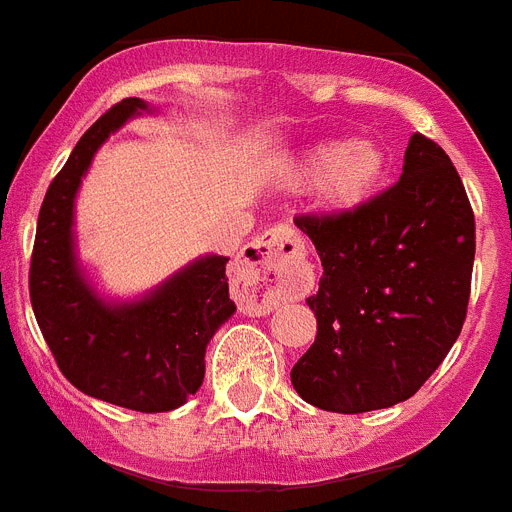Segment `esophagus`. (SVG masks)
<instances>
[{
    "instance_id": "obj_1",
    "label": "esophagus",
    "mask_w": 512,
    "mask_h": 512,
    "mask_svg": "<svg viewBox=\"0 0 512 512\" xmlns=\"http://www.w3.org/2000/svg\"><path fill=\"white\" fill-rule=\"evenodd\" d=\"M304 242L291 226H273L252 239L236 260V283L249 315H268L302 289Z\"/></svg>"
}]
</instances>
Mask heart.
I'll return each instance as SVG.
<instances>
[{"mask_svg": "<svg viewBox=\"0 0 512 512\" xmlns=\"http://www.w3.org/2000/svg\"><path fill=\"white\" fill-rule=\"evenodd\" d=\"M388 169V153L372 140H325L299 158L294 176L307 187L320 184L322 203L330 210H356L380 192Z\"/></svg>", "mask_w": 512, "mask_h": 512, "instance_id": "obj_1", "label": "heart"}]
</instances>
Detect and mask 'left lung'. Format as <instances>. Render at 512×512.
Returning a JSON list of instances; mask_svg holds the SVG:
<instances>
[{"mask_svg":"<svg viewBox=\"0 0 512 512\" xmlns=\"http://www.w3.org/2000/svg\"><path fill=\"white\" fill-rule=\"evenodd\" d=\"M294 223L322 263L307 299L315 343L291 369L296 393L338 414L411 398L461 336L471 296L474 210L448 153L416 132L393 187Z\"/></svg>","mask_w":512,"mask_h":512,"instance_id":"obj_1","label":"left lung"}]
</instances>
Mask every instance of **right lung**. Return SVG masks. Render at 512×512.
I'll use <instances>...</instances> for the list:
<instances>
[{"label":"right lung","instance_id":"obj_1","mask_svg":"<svg viewBox=\"0 0 512 512\" xmlns=\"http://www.w3.org/2000/svg\"><path fill=\"white\" fill-rule=\"evenodd\" d=\"M140 98L114 103L62 166L38 213L28 289L36 322L62 375L98 401L158 414L179 409L205 377V346L234 315L226 263L195 260L150 296L106 304L85 283L72 252V205L98 145L137 111Z\"/></svg>","mask_w":512,"mask_h":512}]
</instances>
